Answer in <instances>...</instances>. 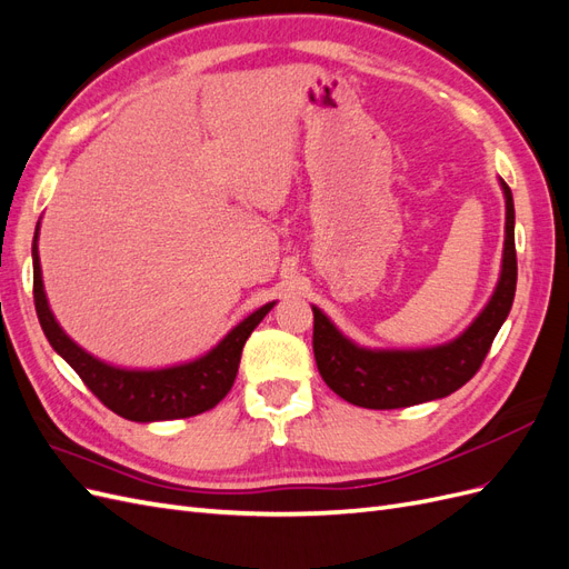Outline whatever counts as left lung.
<instances>
[{
    "label": "left lung",
    "mask_w": 569,
    "mask_h": 569,
    "mask_svg": "<svg viewBox=\"0 0 569 569\" xmlns=\"http://www.w3.org/2000/svg\"><path fill=\"white\" fill-rule=\"evenodd\" d=\"M498 182L506 197L501 274L487 306L456 339L427 349H368L343 335L318 306H311L318 370L325 385L343 401L372 410L406 408L443 399L472 380L510 313L518 284L512 192L501 178Z\"/></svg>",
    "instance_id": "left-lung-1"
}]
</instances>
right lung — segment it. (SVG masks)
Returning a JSON list of instances; mask_svg holds the SVG:
<instances>
[{"label": "right lung", "instance_id": "right-lung-1", "mask_svg": "<svg viewBox=\"0 0 569 569\" xmlns=\"http://www.w3.org/2000/svg\"><path fill=\"white\" fill-rule=\"evenodd\" d=\"M38 239L40 222L36 237H32V295H36V311L42 332L51 349L80 375V380L88 385L101 403L132 422H159L199 416V412L211 410L226 399L234 385L244 343L256 330V325L270 313L274 301L247 316L211 351L187 360V363L153 370L118 368L78 347L51 313L42 282Z\"/></svg>", "mask_w": 569, "mask_h": 569}]
</instances>
